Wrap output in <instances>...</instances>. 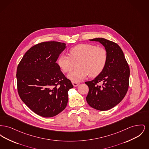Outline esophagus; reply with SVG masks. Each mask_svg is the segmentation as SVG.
Returning a JSON list of instances; mask_svg holds the SVG:
<instances>
[{"label": "esophagus", "mask_w": 149, "mask_h": 149, "mask_svg": "<svg viewBox=\"0 0 149 149\" xmlns=\"http://www.w3.org/2000/svg\"><path fill=\"white\" fill-rule=\"evenodd\" d=\"M72 85H74V86H77L79 85V82L72 81Z\"/></svg>", "instance_id": "34e87169"}]
</instances>
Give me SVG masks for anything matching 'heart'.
<instances>
[{
  "label": "heart",
  "mask_w": 149,
  "mask_h": 149,
  "mask_svg": "<svg viewBox=\"0 0 149 149\" xmlns=\"http://www.w3.org/2000/svg\"><path fill=\"white\" fill-rule=\"evenodd\" d=\"M108 59L107 50L102 46L91 43L79 44L69 50V55L61 54L58 64L65 73L72 72L68 78L72 81L78 82L89 75L94 78L98 76L104 69Z\"/></svg>",
  "instance_id": "b5f03b06"
}]
</instances>
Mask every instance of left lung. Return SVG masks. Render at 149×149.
Listing matches in <instances>:
<instances>
[{"mask_svg":"<svg viewBox=\"0 0 149 149\" xmlns=\"http://www.w3.org/2000/svg\"><path fill=\"white\" fill-rule=\"evenodd\" d=\"M90 40L98 41L104 46L108 59L102 73L92 81L85 82L89 87L86 99L93 108L107 111L117 105L127 92L130 68L122 50L116 43L103 38ZM99 82H103V85H98Z\"/></svg>","mask_w":149,"mask_h":149,"instance_id":"8db88e82","label":"left lung"}]
</instances>
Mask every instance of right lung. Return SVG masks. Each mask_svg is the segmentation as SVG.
<instances>
[{"label":"right lung","mask_w":149,"mask_h":149,"mask_svg":"<svg viewBox=\"0 0 149 149\" xmlns=\"http://www.w3.org/2000/svg\"><path fill=\"white\" fill-rule=\"evenodd\" d=\"M66 43H39L24 55L17 69V84L22 100L35 113L52 117L66 108L73 88L56 61Z\"/></svg>","instance_id":"obj_1"}]
</instances>
